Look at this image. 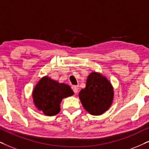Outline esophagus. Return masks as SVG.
I'll return each instance as SVG.
<instances>
[{
    "label": "esophagus",
    "mask_w": 149,
    "mask_h": 149,
    "mask_svg": "<svg viewBox=\"0 0 149 149\" xmlns=\"http://www.w3.org/2000/svg\"><path fill=\"white\" fill-rule=\"evenodd\" d=\"M72 89L75 93H77L78 91V86H77V85L72 86Z\"/></svg>",
    "instance_id": "1"
}]
</instances>
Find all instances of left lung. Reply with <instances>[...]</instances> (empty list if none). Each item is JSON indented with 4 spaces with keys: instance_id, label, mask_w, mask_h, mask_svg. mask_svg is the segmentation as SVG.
Here are the masks:
<instances>
[{
    "instance_id": "left-lung-1",
    "label": "left lung",
    "mask_w": 149,
    "mask_h": 149,
    "mask_svg": "<svg viewBox=\"0 0 149 149\" xmlns=\"http://www.w3.org/2000/svg\"><path fill=\"white\" fill-rule=\"evenodd\" d=\"M84 109L93 116H100L111 106L114 91L111 83L102 73L93 71L86 79V86L78 94Z\"/></svg>"
}]
</instances>
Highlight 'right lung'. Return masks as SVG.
Instances as JSON below:
<instances>
[{
	"label": "right lung",
	"mask_w": 149,
	"mask_h": 149,
	"mask_svg": "<svg viewBox=\"0 0 149 149\" xmlns=\"http://www.w3.org/2000/svg\"><path fill=\"white\" fill-rule=\"evenodd\" d=\"M74 93L68 84L59 83L49 77L44 76L33 88L32 97L36 107L48 116L58 114L61 111L62 100Z\"/></svg>",
	"instance_id": "right-lung-1"
}]
</instances>
